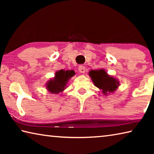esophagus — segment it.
Segmentation results:
<instances>
[{
    "label": "esophagus",
    "mask_w": 154,
    "mask_h": 154,
    "mask_svg": "<svg viewBox=\"0 0 154 154\" xmlns=\"http://www.w3.org/2000/svg\"><path fill=\"white\" fill-rule=\"evenodd\" d=\"M78 70H79V71L80 72H82V73H84L85 72V67L84 66H83V65H80L78 68Z\"/></svg>",
    "instance_id": "esophagus-1"
}]
</instances>
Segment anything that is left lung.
<instances>
[{"mask_svg": "<svg viewBox=\"0 0 154 154\" xmlns=\"http://www.w3.org/2000/svg\"><path fill=\"white\" fill-rule=\"evenodd\" d=\"M88 75L95 86L105 96L114 93L120 85V82L117 78L108 74L103 69L90 70Z\"/></svg>", "mask_w": 154, "mask_h": 154, "instance_id": "1", "label": "left lung"}]
</instances>
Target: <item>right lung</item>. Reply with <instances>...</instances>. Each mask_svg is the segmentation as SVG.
Wrapping results in <instances>:
<instances>
[{
  "label": "right lung",
  "instance_id": "obj_1",
  "mask_svg": "<svg viewBox=\"0 0 154 154\" xmlns=\"http://www.w3.org/2000/svg\"><path fill=\"white\" fill-rule=\"evenodd\" d=\"M75 75L73 70H60L56 71L54 77L45 83V88L49 93L59 94L67 88L70 79Z\"/></svg>",
  "mask_w": 154,
  "mask_h": 154
}]
</instances>
